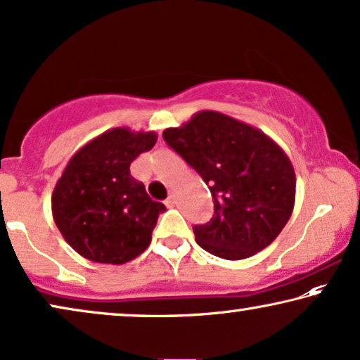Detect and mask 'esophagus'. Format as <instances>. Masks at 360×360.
<instances>
[{
  "instance_id": "1",
  "label": "esophagus",
  "mask_w": 360,
  "mask_h": 360,
  "mask_svg": "<svg viewBox=\"0 0 360 360\" xmlns=\"http://www.w3.org/2000/svg\"><path fill=\"white\" fill-rule=\"evenodd\" d=\"M165 204H166V207H173V205L176 204V197H174V194H169L168 199L165 200Z\"/></svg>"
}]
</instances>
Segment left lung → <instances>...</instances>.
I'll list each match as a JSON object with an SVG mask.
<instances>
[{
    "instance_id": "left-lung-1",
    "label": "left lung",
    "mask_w": 360,
    "mask_h": 360,
    "mask_svg": "<svg viewBox=\"0 0 360 360\" xmlns=\"http://www.w3.org/2000/svg\"><path fill=\"white\" fill-rule=\"evenodd\" d=\"M163 139L209 186L214 217L195 225L200 248L221 259L255 256L279 236L295 204V171L264 131L200 110Z\"/></svg>"
}]
</instances>
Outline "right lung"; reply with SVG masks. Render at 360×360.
I'll return each instance as SVG.
<instances>
[{
    "label": "right lung",
    "instance_id": "obj_1",
    "mask_svg": "<svg viewBox=\"0 0 360 360\" xmlns=\"http://www.w3.org/2000/svg\"><path fill=\"white\" fill-rule=\"evenodd\" d=\"M155 131L110 129L72 156L52 194V214L65 241L86 259L124 264L151 241L166 210L150 199L130 163L156 143Z\"/></svg>",
    "mask_w": 360,
    "mask_h": 360
}]
</instances>
